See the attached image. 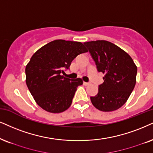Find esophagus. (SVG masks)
I'll use <instances>...</instances> for the list:
<instances>
[{
	"label": "esophagus",
	"instance_id": "1",
	"mask_svg": "<svg viewBox=\"0 0 153 153\" xmlns=\"http://www.w3.org/2000/svg\"><path fill=\"white\" fill-rule=\"evenodd\" d=\"M83 84H84V85H88L90 83L89 82H83Z\"/></svg>",
	"mask_w": 153,
	"mask_h": 153
}]
</instances>
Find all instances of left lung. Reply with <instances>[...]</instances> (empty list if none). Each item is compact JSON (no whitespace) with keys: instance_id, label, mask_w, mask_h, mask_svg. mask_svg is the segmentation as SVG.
I'll list each match as a JSON object with an SVG mask.
<instances>
[{"instance_id":"8db88e82","label":"left lung","mask_w":153,"mask_h":153,"mask_svg":"<svg viewBox=\"0 0 153 153\" xmlns=\"http://www.w3.org/2000/svg\"><path fill=\"white\" fill-rule=\"evenodd\" d=\"M98 72L104 74L98 93L90 97L94 107L112 111L126 103L136 82L137 67L126 52L105 40L85 42Z\"/></svg>"}]
</instances>
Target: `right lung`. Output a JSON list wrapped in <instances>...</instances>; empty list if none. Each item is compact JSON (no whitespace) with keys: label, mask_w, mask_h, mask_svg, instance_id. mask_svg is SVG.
Segmentation results:
<instances>
[{"label":"right lung","mask_w":153,"mask_h":153,"mask_svg":"<svg viewBox=\"0 0 153 153\" xmlns=\"http://www.w3.org/2000/svg\"><path fill=\"white\" fill-rule=\"evenodd\" d=\"M88 50L79 42L54 40L40 48L26 65V84L36 104L46 111L61 113L72 104L81 78H64L73 60Z\"/></svg>","instance_id":"1"}]
</instances>
